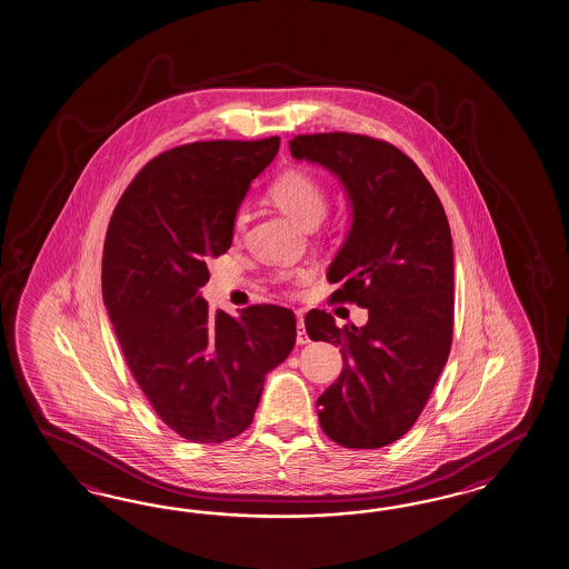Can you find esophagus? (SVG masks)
Instances as JSON below:
<instances>
[{
  "label": "esophagus",
  "mask_w": 569,
  "mask_h": 569,
  "mask_svg": "<svg viewBox=\"0 0 569 569\" xmlns=\"http://www.w3.org/2000/svg\"><path fill=\"white\" fill-rule=\"evenodd\" d=\"M296 341H298V346H305L310 341L308 338L307 329H305V321L302 319H298V336H296Z\"/></svg>",
  "instance_id": "esophagus-1"
}]
</instances>
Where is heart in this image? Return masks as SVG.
<instances>
[{
	"mask_svg": "<svg viewBox=\"0 0 569 569\" xmlns=\"http://www.w3.org/2000/svg\"><path fill=\"white\" fill-rule=\"evenodd\" d=\"M271 199L277 207L305 228H315L329 207L323 184L305 169H288L271 186ZM246 211L233 217V231L240 233L246 226Z\"/></svg>",
	"mask_w": 569,
	"mask_h": 569,
	"instance_id": "b5f03b06",
	"label": "heart"
}]
</instances>
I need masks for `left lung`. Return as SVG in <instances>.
Returning a JSON list of instances; mask_svg holds the SVG:
<instances>
[{
    "mask_svg": "<svg viewBox=\"0 0 569 569\" xmlns=\"http://www.w3.org/2000/svg\"><path fill=\"white\" fill-rule=\"evenodd\" d=\"M293 159L338 178L352 223L327 279L336 302L369 310L362 327L325 310L305 319L315 341L341 346L343 370L317 400L327 437L352 449L398 441L446 367L453 331V242L443 204L393 144L329 132L290 140Z\"/></svg>",
    "mask_w": 569,
    "mask_h": 569,
    "instance_id": "1",
    "label": "left lung"
}]
</instances>
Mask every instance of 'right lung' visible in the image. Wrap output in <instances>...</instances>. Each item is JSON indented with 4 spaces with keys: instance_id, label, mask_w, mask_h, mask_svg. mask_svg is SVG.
<instances>
[{
    "instance_id": "right-lung-1",
    "label": "right lung",
    "mask_w": 569,
    "mask_h": 569,
    "mask_svg": "<svg viewBox=\"0 0 569 569\" xmlns=\"http://www.w3.org/2000/svg\"><path fill=\"white\" fill-rule=\"evenodd\" d=\"M279 139L192 142L140 169L103 246V302L157 416L192 443L244 432L269 370L296 343L290 308L254 305L231 317L200 296L207 261L226 254L233 217Z\"/></svg>"
}]
</instances>
